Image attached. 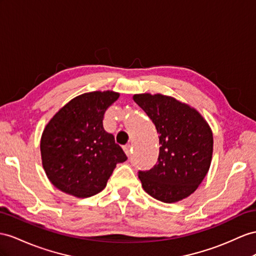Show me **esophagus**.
<instances>
[{"instance_id": "34e87169", "label": "esophagus", "mask_w": 256, "mask_h": 256, "mask_svg": "<svg viewBox=\"0 0 256 256\" xmlns=\"http://www.w3.org/2000/svg\"><path fill=\"white\" fill-rule=\"evenodd\" d=\"M123 149H124V152H126L128 156H130V154H132V146H130V145H126L123 147Z\"/></svg>"}]
</instances>
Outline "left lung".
Masks as SVG:
<instances>
[{"label": "left lung", "mask_w": 256, "mask_h": 256, "mask_svg": "<svg viewBox=\"0 0 256 256\" xmlns=\"http://www.w3.org/2000/svg\"><path fill=\"white\" fill-rule=\"evenodd\" d=\"M133 100L159 134L158 162L148 171L138 172L144 190L166 203L187 198L201 184L211 166V128L198 111L173 97L136 94Z\"/></svg>", "instance_id": "8db88e82"}]
</instances>
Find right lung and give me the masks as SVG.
<instances>
[{
	"label": "right lung",
	"mask_w": 256,
	"mask_h": 256,
	"mask_svg": "<svg viewBox=\"0 0 256 256\" xmlns=\"http://www.w3.org/2000/svg\"><path fill=\"white\" fill-rule=\"evenodd\" d=\"M119 96L112 90L76 96L45 126L42 164L52 184L62 192L76 198L100 192L118 163L128 159L102 126L104 112Z\"/></svg>",
	"instance_id": "1"
}]
</instances>
